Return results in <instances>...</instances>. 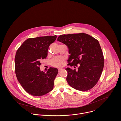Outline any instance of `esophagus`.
Here are the masks:
<instances>
[{
	"instance_id": "1",
	"label": "esophagus",
	"mask_w": 121,
	"mask_h": 121,
	"mask_svg": "<svg viewBox=\"0 0 121 121\" xmlns=\"http://www.w3.org/2000/svg\"><path fill=\"white\" fill-rule=\"evenodd\" d=\"M62 69H58V72H60V71L61 70H62Z\"/></svg>"
}]
</instances>
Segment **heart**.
<instances>
[{"label": "heart", "mask_w": 121, "mask_h": 121, "mask_svg": "<svg viewBox=\"0 0 121 121\" xmlns=\"http://www.w3.org/2000/svg\"><path fill=\"white\" fill-rule=\"evenodd\" d=\"M65 62V59L60 57H55L51 60V64L53 67L56 68L62 67Z\"/></svg>", "instance_id": "b5f03b06"}]
</instances>
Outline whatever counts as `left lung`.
Wrapping results in <instances>:
<instances>
[{
    "label": "left lung",
    "mask_w": 121,
    "mask_h": 121,
    "mask_svg": "<svg viewBox=\"0 0 121 121\" xmlns=\"http://www.w3.org/2000/svg\"><path fill=\"white\" fill-rule=\"evenodd\" d=\"M57 40L68 47L70 54L68 65L74 66L75 68L80 64L77 70L66 69L69 84L80 91L92 88L98 82L104 64L103 52L98 41L84 33L61 35Z\"/></svg>",
    "instance_id": "1"
}]
</instances>
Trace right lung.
Listing matches in <instances>:
<instances>
[{
  "label": "right lung",
  "mask_w": 121,
  "mask_h": 121,
  "mask_svg": "<svg viewBox=\"0 0 121 121\" xmlns=\"http://www.w3.org/2000/svg\"><path fill=\"white\" fill-rule=\"evenodd\" d=\"M56 35L29 38L18 48L15 57V73L18 82L28 94L42 96L52 90L58 69L41 71V60L47 58L48 48Z\"/></svg>",
  "instance_id": "right-lung-1"
}]
</instances>
